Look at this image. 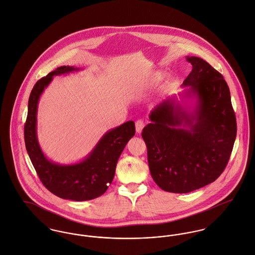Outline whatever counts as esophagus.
I'll return each mask as SVG.
<instances>
[{
	"label": "esophagus",
	"instance_id": "1",
	"mask_svg": "<svg viewBox=\"0 0 255 255\" xmlns=\"http://www.w3.org/2000/svg\"><path fill=\"white\" fill-rule=\"evenodd\" d=\"M144 127H145V123L142 120L136 121V123H135V130H136L137 133H140L142 131Z\"/></svg>",
	"mask_w": 255,
	"mask_h": 255
}]
</instances>
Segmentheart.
<instances>
[{
    "instance_id": "obj_1",
    "label": "heart",
    "mask_w": 255,
    "mask_h": 255,
    "mask_svg": "<svg viewBox=\"0 0 255 255\" xmlns=\"http://www.w3.org/2000/svg\"><path fill=\"white\" fill-rule=\"evenodd\" d=\"M161 80H162V75L159 74V73H156V74L154 75V77H153V83L157 84V83H159Z\"/></svg>"
}]
</instances>
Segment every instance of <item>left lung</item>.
<instances>
[{
  "mask_svg": "<svg viewBox=\"0 0 255 255\" xmlns=\"http://www.w3.org/2000/svg\"><path fill=\"white\" fill-rule=\"evenodd\" d=\"M183 92L150 112L142 131L151 176L163 191L184 194L215 181L226 167L237 135L231 95L223 76L197 56Z\"/></svg>",
  "mask_w": 255,
  "mask_h": 255,
  "instance_id": "obj_1",
  "label": "left lung"
}]
</instances>
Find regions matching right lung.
Returning <instances> with one entry per match:
<instances>
[{"label": "right lung", "instance_id": "1", "mask_svg": "<svg viewBox=\"0 0 255 255\" xmlns=\"http://www.w3.org/2000/svg\"><path fill=\"white\" fill-rule=\"evenodd\" d=\"M84 68L61 66L39 80L28 101L24 127L25 146L41 181L55 196L75 202L93 200L112 183L117 162L127 143L135 134L133 121H128L106 131L93 150L80 162L59 163L49 160L43 152L37 134V113L40 97L53 77L79 72Z\"/></svg>", "mask_w": 255, "mask_h": 255}]
</instances>
